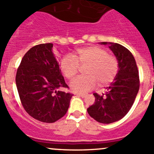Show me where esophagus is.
Here are the masks:
<instances>
[{"label":"esophagus","mask_w":154,"mask_h":154,"mask_svg":"<svg viewBox=\"0 0 154 154\" xmlns=\"http://www.w3.org/2000/svg\"><path fill=\"white\" fill-rule=\"evenodd\" d=\"M77 96H80L81 97H86V94H77Z\"/></svg>","instance_id":"obj_1"}]
</instances>
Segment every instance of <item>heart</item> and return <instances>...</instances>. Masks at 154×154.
I'll list each match as a JSON object with an SVG mask.
<instances>
[{"instance_id":"b5f03b06","label":"heart","mask_w":154,"mask_h":154,"mask_svg":"<svg viewBox=\"0 0 154 154\" xmlns=\"http://www.w3.org/2000/svg\"><path fill=\"white\" fill-rule=\"evenodd\" d=\"M80 65H88L86 76L77 77L70 83L71 89L77 93L86 92L94 88L97 83L100 87L110 84L116 78L119 68L118 59L98 46L77 49L74 57L65 56L60 63V68L66 77L71 80L78 74Z\"/></svg>"}]
</instances>
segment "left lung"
Instances as JSON below:
<instances>
[{"label": "left lung", "mask_w": 154, "mask_h": 154, "mask_svg": "<svg viewBox=\"0 0 154 154\" xmlns=\"http://www.w3.org/2000/svg\"><path fill=\"white\" fill-rule=\"evenodd\" d=\"M109 44L119 63V72L114 81L106 87L105 94L94 93V103L87 109L91 118L102 124H111L121 120L133 106L139 91V71L132 53L118 43Z\"/></svg>", "instance_id": "1"}]
</instances>
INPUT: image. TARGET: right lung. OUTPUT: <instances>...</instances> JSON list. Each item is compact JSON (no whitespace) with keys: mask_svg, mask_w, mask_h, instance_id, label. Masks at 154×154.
<instances>
[{"mask_svg":"<svg viewBox=\"0 0 154 154\" xmlns=\"http://www.w3.org/2000/svg\"><path fill=\"white\" fill-rule=\"evenodd\" d=\"M52 48V43L31 48L21 60L15 77L25 111L33 119L45 123H54L66 114L73 95L58 91L68 86Z\"/></svg>","mask_w":154,"mask_h":154,"instance_id":"add662e5","label":"right lung"}]
</instances>
